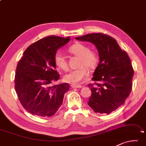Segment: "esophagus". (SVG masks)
<instances>
[{
    "mask_svg": "<svg viewBox=\"0 0 146 146\" xmlns=\"http://www.w3.org/2000/svg\"><path fill=\"white\" fill-rule=\"evenodd\" d=\"M71 86L72 88H82L81 85L77 84H71Z\"/></svg>",
    "mask_w": 146,
    "mask_h": 146,
    "instance_id": "esophagus-1",
    "label": "esophagus"
}]
</instances>
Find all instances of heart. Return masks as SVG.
Here are the masks:
<instances>
[{
  "mask_svg": "<svg viewBox=\"0 0 146 146\" xmlns=\"http://www.w3.org/2000/svg\"><path fill=\"white\" fill-rule=\"evenodd\" d=\"M69 52L74 56L79 57L78 68L75 70L71 71L65 76V80L67 82L79 83L89 76L90 69L97 68L99 64V56L98 52L94 50H90L87 45L82 43H77L71 45L68 49ZM54 63L57 68L62 70L67 71L69 69L68 62L61 53L56 52L54 57Z\"/></svg>",
  "mask_w": 146,
  "mask_h": 146,
  "instance_id": "1",
  "label": "heart"
}]
</instances>
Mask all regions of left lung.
Segmentation results:
<instances>
[{
    "mask_svg": "<svg viewBox=\"0 0 146 146\" xmlns=\"http://www.w3.org/2000/svg\"><path fill=\"white\" fill-rule=\"evenodd\" d=\"M76 40L89 41L98 48L99 61L92 80L88 105L95 112L110 114L123 105L131 94L134 69L130 58L112 37L93 33L77 37Z\"/></svg>",
    "mask_w": 146,
    "mask_h": 146,
    "instance_id": "8db88e82",
    "label": "left lung"
}]
</instances>
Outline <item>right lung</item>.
I'll return each instance as SVG.
<instances>
[{
  "instance_id": "right-lung-1",
  "label": "right lung",
  "mask_w": 146,
  "mask_h": 146,
  "mask_svg": "<svg viewBox=\"0 0 146 146\" xmlns=\"http://www.w3.org/2000/svg\"><path fill=\"white\" fill-rule=\"evenodd\" d=\"M69 40V37H45L30 45L18 62L15 92L23 108L31 114L50 117L63 103L69 85L53 84L60 78L54 57L57 50Z\"/></svg>"
}]
</instances>
